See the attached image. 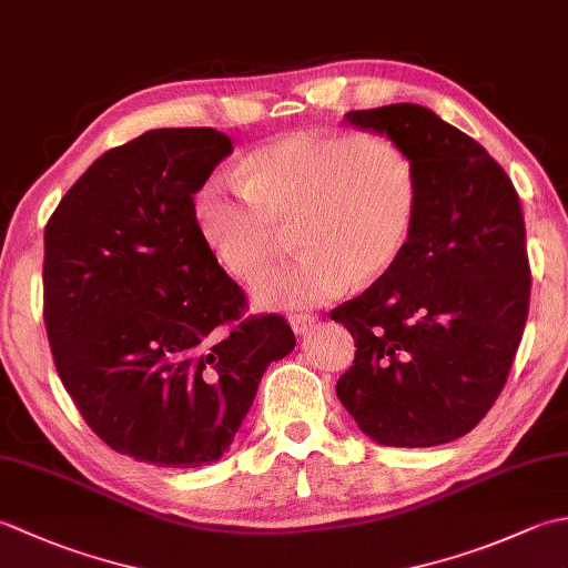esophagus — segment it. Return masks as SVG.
<instances>
[{
  "label": "esophagus",
  "mask_w": 568,
  "mask_h": 568,
  "mask_svg": "<svg viewBox=\"0 0 568 568\" xmlns=\"http://www.w3.org/2000/svg\"><path fill=\"white\" fill-rule=\"evenodd\" d=\"M315 315H303V312H300V315H291L287 317V322H291V327H293V332L295 334H305L312 324H315Z\"/></svg>",
  "instance_id": "obj_1"
}]
</instances>
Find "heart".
<instances>
[{
  "instance_id": "1",
  "label": "heart",
  "mask_w": 568,
  "mask_h": 568,
  "mask_svg": "<svg viewBox=\"0 0 568 568\" xmlns=\"http://www.w3.org/2000/svg\"><path fill=\"white\" fill-rule=\"evenodd\" d=\"M417 168L388 139L300 131L246 153L241 183H204L195 216L204 244L236 281H258L295 229L305 251L253 291L261 307H312L388 275L413 234Z\"/></svg>"
}]
</instances>
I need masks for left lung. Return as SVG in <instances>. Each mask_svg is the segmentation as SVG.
I'll list each match as a JSON object with an SVG mask.
<instances>
[{
  "label": "left lung",
  "mask_w": 568,
  "mask_h": 568,
  "mask_svg": "<svg viewBox=\"0 0 568 568\" xmlns=\"http://www.w3.org/2000/svg\"><path fill=\"white\" fill-rule=\"evenodd\" d=\"M346 122L413 159L419 204L395 268L332 310L356 342L336 395L373 442L446 444L486 417L523 339L532 275L520 200L488 151L427 106Z\"/></svg>",
  "instance_id": "8db88e82"
}]
</instances>
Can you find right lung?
Segmentation results:
<instances>
[{"mask_svg":"<svg viewBox=\"0 0 568 568\" xmlns=\"http://www.w3.org/2000/svg\"><path fill=\"white\" fill-rule=\"evenodd\" d=\"M234 151L222 131L153 129L100 155L45 224L55 371L114 452L165 468L220 458L271 361L295 348L200 234L192 195Z\"/></svg>","mask_w":568,"mask_h":568,"instance_id":"right-lung-1","label":"right lung"}]
</instances>
